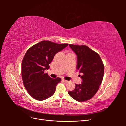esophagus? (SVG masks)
I'll use <instances>...</instances> for the list:
<instances>
[{
    "instance_id": "1",
    "label": "esophagus",
    "mask_w": 126,
    "mask_h": 126,
    "mask_svg": "<svg viewBox=\"0 0 126 126\" xmlns=\"http://www.w3.org/2000/svg\"><path fill=\"white\" fill-rule=\"evenodd\" d=\"M62 80H63V81L64 82H65V83H67V82H68V81L64 79H62Z\"/></svg>"
}]
</instances>
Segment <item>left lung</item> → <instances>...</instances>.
<instances>
[{
    "instance_id": "8db88e82",
    "label": "left lung",
    "mask_w": 126,
    "mask_h": 126,
    "mask_svg": "<svg viewBox=\"0 0 126 126\" xmlns=\"http://www.w3.org/2000/svg\"><path fill=\"white\" fill-rule=\"evenodd\" d=\"M77 56V68L82 79L81 84H76L74 90L68 94L79 102L85 101L92 98L96 94L102 82L104 74V65L100 56L85 45L69 44Z\"/></svg>"
}]
</instances>
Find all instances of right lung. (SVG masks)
Here are the masks:
<instances>
[{
	"mask_svg": "<svg viewBox=\"0 0 126 126\" xmlns=\"http://www.w3.org/2000/svg\"><path fill=\"white\" fill-rule=\"evenodd\" d=\"M68 44H59L44 40L34 45L27 51L21 63V75L25 88L33 98L44 100L54 94L60 78L52 79L45 74L57 52Z\"/></svg>",
	"mask_w": 126,
	"mask_h": 126,
	"instance_id": "obj_1",
	"label": "right lung"
}]
</instances>
